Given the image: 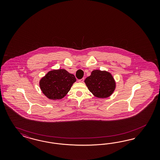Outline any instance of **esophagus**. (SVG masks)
Segmentation results:
<instances>
[{"instance_id": "1", "label": "esophagus", "mask_w": 160, "mask_h": 160, "mask_svg": "<svg viewBox=\"0 0 160 160\" xmlns=\"http://www.w3.org/2000/svg\"><path fill=\"white\" fill-rule=\"evenodd\" d=\"M84 80V78H82V79H80V80H78V82H83Z\"/></svg>"}]
</instances>
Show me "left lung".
Here are the masks:
<instances>
[{
  "mask_svg": "<svg viewBox=\"0 0 160 160\" xmlns=\"http://www.w3.org/2000/svg\"><path fill=\"white\" fill-rule=\"evenodd\" d=\"M84 82L94 96L102 98L110 97L116 86L112 74L105 70H93L91 75L85 79Z\"/></svg>",
  "mask_w": 160,
  "mask_h": 160,
  "instance_id": "left-lung-1",
  "label": "left lung"
}]
</instances>
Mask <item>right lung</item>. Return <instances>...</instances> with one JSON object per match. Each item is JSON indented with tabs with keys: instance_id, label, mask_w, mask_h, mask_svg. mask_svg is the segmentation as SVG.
<instances>
[{
	"instance_id": "right-lung-1",
	"label": "right lung",
	"mask_w": 160,
	"mask_h": 160,
	"mask_svg": "<svg viewBox=\"0 0 160 160\" xmlns=\"http://www.w3.org/2000/svg\"><path fill=\"white\" fill-rule=\"evenodd\" d=\"M76 78L64 69L48 72L40 80L39 85L44 94L50 100H60L70 91Z\"/></svg>"
}]
</instances>
